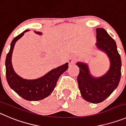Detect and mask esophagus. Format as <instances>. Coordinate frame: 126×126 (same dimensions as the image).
Returning a JSON list of instances; mask_svg holds the SVG:
<instances>
[{
    "label": "esophagus",
    "mask_w": 126,
    "mask_h": 126,
    "mask_svg": "<svg viewBox=\"0 0 126 126\" xmlns=\"http://www.w3.org/2000/svg\"><path fill=\"white\" fill-rule=\"evenodd\" d=\"M68 62L69 64H74L75 62V58L73 57V56H72V57H70V58L68 59Z\"/></svg>",
    "instance_id": "34e87169"
}]
</instances>
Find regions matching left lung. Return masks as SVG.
Segmentation results:
<instances>
[{"label": "left lung", "mask_w": 126, "mask_h": 126, "mask_svg": "<svg viewBox=\"0 0 126 126\" xmlns=\"http://www.w3.org/2000/svg\"><path fill=\"white\" fill-rule=\"evenodd\" d=\"M96 47L106 54L110 62L108 71L100 77H95L90 73L88 64L78 62L79 68L77 81L81 94L84 99L91 103H99L105 100L116 89L121 76V59L117 45L104 29H96Z\"/></svg>", "instance_id": "obj_1"}]
</instances>
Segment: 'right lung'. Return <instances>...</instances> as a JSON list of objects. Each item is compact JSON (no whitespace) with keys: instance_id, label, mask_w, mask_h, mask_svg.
Here are the masks:
<instances>
[{"instance_id":"1","label":"right lung","mask_w":126,"mask_h":126,"mask_svg":"<svg viewBox=\"0 0 126 126\" xmlns=\"http://www.w3.org/2000/svg\"><path fill=\"white\" fill-rule=\"evenodd\" d=\"M30 30H26L14 38L5 60L6 78L9 86L20 96L27 101H39L48 97L55 89L60 76L68 68V63L50 70L37 79H24L14 71L12 64V56L15 43ZM36 34L42 35V33L34 31Z\"/></svg>"}]
</instances>
